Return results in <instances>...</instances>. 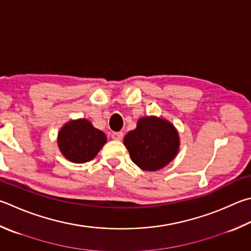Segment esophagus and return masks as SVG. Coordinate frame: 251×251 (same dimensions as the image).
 Segmentation results:
<instances>
[{
  "mask_svg": "<svg viewBox=\"0 0 251 251\" xmlns=\"http://www.w3.org/2000/svg\"><path fill=\"white\" fill-rule=\"evenodd\" d=\"M111 136L114 140H121V139H123V136H124V134H123L122 131H114Z\"/></svg>",
  "mask_w": 251,
  "mask_h": 251,
  "instance_id": "1",
  "label": "esophagus"
}]
</instances>
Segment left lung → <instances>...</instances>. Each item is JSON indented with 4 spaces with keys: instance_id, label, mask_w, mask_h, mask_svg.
Returning <instances> with one entry per match:
<instances>
[{
    "instance_id": "8db88e82",
    "label": "left lung",
    "mask_w": 251,
    "mask_h": 251,
    "mask_svg": "<svg viewBox=\"0 0 251 251\" xmlns=\"http://www.w3.org/2000/svg\"><path fill=\"white\" fill-rule=\"evenodd\" d=\"M124 145L135 165L146 171L166 167L179 150V136L171 123L149 116L137 122L136 129L125 136Z\"/></svg>"
}]
</instances>
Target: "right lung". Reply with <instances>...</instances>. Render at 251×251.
<instances>
[{
	"label": "right lung",
	"instance_id": "add662e5",
	"mask_svg": "<svg viewBox=\"0 0 251 251\" xmlns=\"http://www.w3.org/2000/svg\"><path fill=\"white\" fill-rule=\"evenodd\" d=\"M105 143V134L86 120L67 123L58 135L59 149L68 160L75 163L92 160Z\"/></svg>",
	"mask_w": 251,
	"mask_h": 251
}]
</instances>
